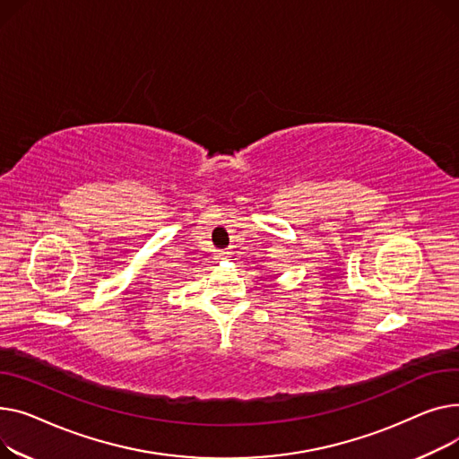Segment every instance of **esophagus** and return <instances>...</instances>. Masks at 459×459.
Segmentation results:
<instances>
[{
    "instance_id": "34e87169",
    "label": "esophagus",
    "mask_w": 459,
    "mask_h": 459,
    "mask_svg": "<svg viewBox=\"0 0 459 459\" xmlns=\"http://www.w3.org/2000/svg\"><path fill=\"white\" fill-rule=\"evenodd\" d=\"M228 255H230V254H228V252H222V254H221V257H222V259H226V257H228Z\"/></svg>"
}]
</instances>
